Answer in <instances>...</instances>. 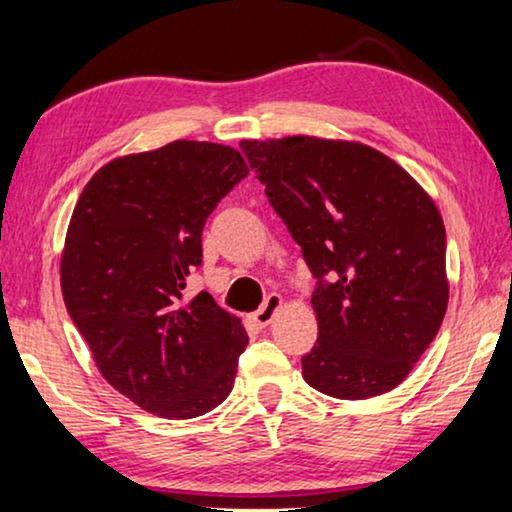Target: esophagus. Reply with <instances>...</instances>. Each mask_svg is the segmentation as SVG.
Instances as JSON below:
<instances>
[{
	"label": "esophagus",
	"instance_id": "1",
	"mask_svg": "<svg viewBox=\"0 0 512 512\" xmlns=\"http://www.w3.org/2000/svg\"><path fill=\"white\" fill-rule=\"evenodd\" d=\"M282 305H284L282 296H277V293H270V296L265 298L261 310H256L254 314H251V321H254L258 328H265L272 319H275V314L282 310Z\"/></svg>",
	"mask_w": 512,
	"mask_h": 512
}]
</instances>
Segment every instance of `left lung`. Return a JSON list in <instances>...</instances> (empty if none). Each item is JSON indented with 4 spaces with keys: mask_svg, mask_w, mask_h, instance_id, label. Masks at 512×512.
<instances>
[{
    "mask_svg": "<svg viewBox=\"0 0 512 512\" xmlns=\"http://www.w3.org/2000/svg\"><path fill=\"white\" fill-rule=\"evenodd\" d=\"M240 146L317 277L305 382L347 401L387 394L422 359L450 300L436 202L361 142L293 135Z\"/></svg>",
    "mask_w": 512,
    "mask_h": 512,
    "instance_id": "obj_1",
    "label": "left lung"
}]
</instances>
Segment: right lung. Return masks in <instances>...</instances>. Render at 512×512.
Wrapping results in <instances>:
<instances>
[{"instance_id":"obj_1","label":"right lung","mask_w":512,"mask_h":512,"mask_svg":"<svg viewBox=\"0 0 512 512\" xmlns=\"http://www.w3.org/2000/svg\"><path fill=\"white\" fill-rule=\"evenodd\" d=\"M249 174L233 146L177 139L109 160L81 191L60 258L95 366L146 412L191 419L230 394L249 335L209 293L184 300L202 228Z\"/></svg>"}]
</instances>
